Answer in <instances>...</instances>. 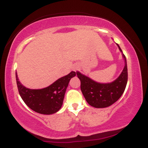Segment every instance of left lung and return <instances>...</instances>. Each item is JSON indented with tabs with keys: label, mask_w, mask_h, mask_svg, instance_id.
Wrapping results in <instances>:
<instances>
[{
	"label": "left lung",
	"mask_w": 148,
	"mask_h": 148,
	"mask_svg": "<svg viewBox=\"0 0 148 148\" xmlns=\"http://www.w3.org/2000/svg\"><path fill=\"white\" fill-rule=\"evenodd\" d=\"M118 47L122 51L118 45ZM123 56L125 59V67L118 79L110 84H99L76 72V75L81 81V92L90 106L95 108H106L118 101L123 94L127 86L128 73L126 58L124 54Z\"/></svg>",
	"instance_id": "left-lung-1"
}]
</instances>
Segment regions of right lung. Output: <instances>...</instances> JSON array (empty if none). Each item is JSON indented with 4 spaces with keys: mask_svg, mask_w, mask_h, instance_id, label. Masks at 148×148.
<instances>
[{
    "mask_svg": "<svg viewBox=\"0 0 148 148\" xmlns=\"http://www.w3.org/2000/svg\"><path fill=\"white\" fill-rule=\"evenodd\" d=\"M75 76V72H71L51 86L39 90L24 87L18 81L17 74H16V80L18 92L25 104L37 113L50 115L60 109L69 81Z\"/></svg>",
    "mask_w": 148,
    "mask_h": 148,
    "instance_id": "1",
    "label": "right lung"
}]
</instances>
